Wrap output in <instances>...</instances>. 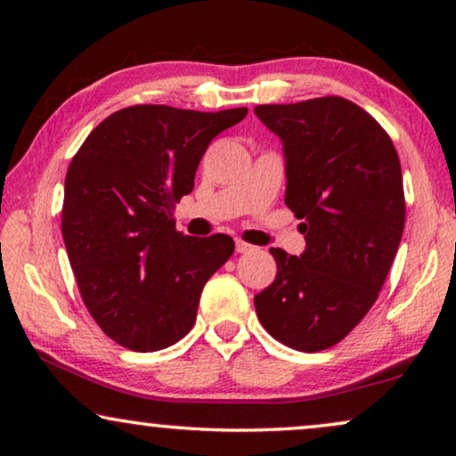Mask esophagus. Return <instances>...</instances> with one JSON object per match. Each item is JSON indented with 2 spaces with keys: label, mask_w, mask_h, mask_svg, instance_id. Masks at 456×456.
I'll return each mask as SVG.
<instances>
[{
  "label": "esophagus",
  "mask_w": 456,
  "mask_h": 456,
  "mask_svg": "<svg viewBox=\"0 0 456 456\" xmlns=\"http://www.w3.org/2000/svg\"><path fill=\"white\" fill-rule=\"evenodd\" d=\"M235 249H237V253H249L256 249V247L247 241H241V239H235Z\"/></svg>",
  "instance_id": "1"
}]
</instances>
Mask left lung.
Returning a JSON list of instances; mask_svg holds the SVG:
<instances>
[{"label":"left lung","mask_w":456,"mask_h":456,"mask_svg":"<svg viewBox=\"0 0 456 456\" xmlns=\"http://www.w3.org/2000/svg\"><path fill=\"white\" fill-rule=\"evenodd\" d=\"M281 138L285 205L305 251L272 247L273 283L256 296L269 334L299 352L331 348L374 305L404 231V189L390 136L358 104L339 96L256 106Z\"/></svg>","instance_id":"left-lung-1"}]
</instances>
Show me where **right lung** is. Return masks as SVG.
Returning a JSON list of instances; mask_svg holds the SVG:
<instances>
[{
	"mask_svg": "<svg viewBox=\"0 0 456 456\" xmlns=\"http://www.w3.org/2000/svg\"><path fill=\"white\" fill-rule=\"evenodd\" d=\"M245 117L128 106L74 154L61 207L68 259L90 315L125 348L157 352L187 336L205 283L235 251L229 235L179 233L173 209L209 142Z\"/></svg>",
	"mask_w": 456,
	"mask_h": 456,
	"instance_id": "1",
	"label": "right lung"
}]
</instances>
